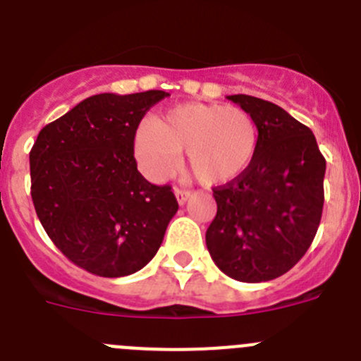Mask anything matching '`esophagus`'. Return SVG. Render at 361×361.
I'll return each instance as SVG.
<instances>
[{
	"label": "esophagus",
	"instance_id": "1",
	"mask_svg": "<svg viewBox=\"0 0 361 361\" xmlns=\"http://www.w3.org/2000/svg\"><path fill=\"white\" fill-rule=\"evenodd\" d=\"M174 196H176L178 203L185 204V203H187L188 196H190V192L185 190V188H178V187H176V188H174Z\"/></svg>",
	"mask_w": 361,
	"mask_h": 361
}]
</instances>
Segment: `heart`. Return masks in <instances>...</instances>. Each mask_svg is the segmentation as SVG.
Segmentation results:
<instances>
[{"label":"heart","mask_w":361,"mask_h":361,"mask_svg":"<svg viewBox=\"0 0 361 361\" xmlns=\"http://www.w3.org/2000/svg\"><path fill=\"white\" fill-rule=\"evenodd\" d=\"M258 124L238 106L183 103L164 119H147L135 137V157L144 173L164 180L187 147L188 167L204 185L237 180L251 167L258 149Z\"/></svg>","instance_id":"obj_1"}]
</instances>
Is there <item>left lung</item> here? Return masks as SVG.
<instances>
[{
    "label": "left lung",
    "mask_w": 361,
    "mask_h": 361,
    "mask_svg": "<svg viewBox=\"0 0 361 361\" xmlns=\"http://www.w3.org/2000/svg\"><path fill=\"white\" fill-rule=\"evenodd\" d=\"M228 99L258 124V149L237 180L214 188L217 214L207 230L212 260L230 278L262 283L290 271L317 233L326 160L308 126L260 97Z\"/></svg>",
    "instance_id": "left-lung-1"
}]
</instances>
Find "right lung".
Instances as JSON below:
<instances>
[{
	"instance_id": "right-lung-1",
	"label": "right lung",
	"mask_w": 361,
	"mask_h": 361,
	"mask_svg": "<svg viewBox=\"0 0 361 361\" xmlns=\"http://www.w3.org/2000/svg\"><path fill=\"white\" fill-rule=\"evenodd\" d=\"M164 90L96 94L40 130L30 151L40 224L73 264L103 278L140 271L178 212L169 185L137 171L135 131Z\"/></svg>"
}]
</instances>
